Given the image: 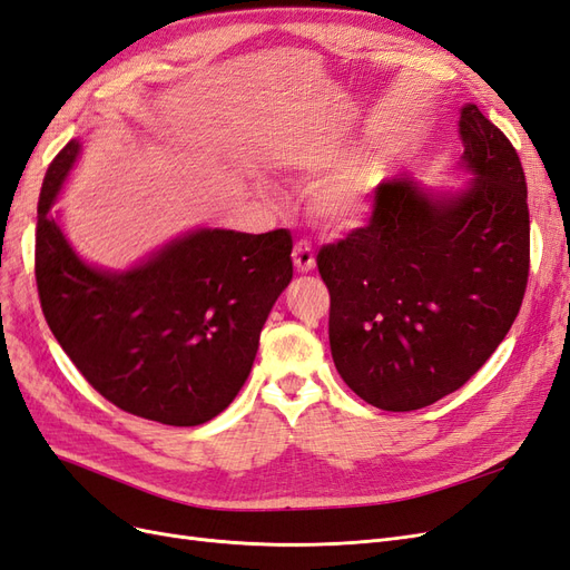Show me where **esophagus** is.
<instances>
[{"label":"esophagus","mask_w":570,"mask_h":570,"mask_svg":"<svg viewBox=\"0 0 570 570\" xmlns=\"http://www.w3.org/2000/svg\"><path fill=\"white\" fill-rule=\"evenodd\" d=\"M292 262H295V268L299 273H312L316 268V256L314 249L308 243H297L295 252H292Z\"/></svg>","instance_id":"34e87169"}]
</instances>
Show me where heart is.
<instances>
[{
    "mask_svg": "<svg viewBox=\"0 0 570 570\" xmlns=\"http://www.w3.org/2000/svg\"><path fill=\"white\" fill-rule=\"evenodd\" d=\"M271 193L268 185H262ZM377 206V166L373 161L323 180L312 195V214L325 230L352 233L364 228Z\"/></svg>",
    "mask_w": 570,
    "mask_h": 570,
    "instance_id": "1",
    "label": "heart"
}]
</instances>
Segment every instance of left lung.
<instances>
[{
  "mask_svg": "<svg viewBox=\"0 0 570 570\" xmlns=\"http://www.w3.org/2000/svg\"><path fill=\"white\" fill-rule=\"evenodd\" d=\"M463 187L377 185L368 226L318 252L335 368L361 400L413 411L459 390L509 333L528 285L530 218L519 154L465 105Z\"/></svg>",
  "mask_w": 570,
  "mask_h": 570,
  "instance_id": "left-lung-1",
  "label": "left lung"
}]
</instances>
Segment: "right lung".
<instances>
[{
    "label": "right lung",
    "instance_id": "right-lung-1",
    "mask_svg": "<svg viewBox=\"0 0 570 570\" xmlns=\"http://www.w3.org/2000/svg\"><path fill=\"white\" fill-rule=\"evenodd\" d=\"M78 154V140L57 154L38 202L36 278L51 333L118 409L178 428L212 421L245 385L292 281L289 230L197 228L126 271L92 266L51 214Z\"/></svg>",
    "mask_w": 570,
    "mask_h": 570
}]
</instances>
